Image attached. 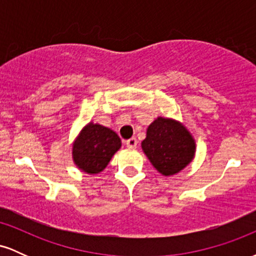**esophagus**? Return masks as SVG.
Listing matches in <instances>:
<instances>
[{
  "instance_id": "esophagus-1",
  "label": "esophagus",
  "mask_w": 256,
  "mask_h": 256,
  "mask_svg": "<svg viewBox=\"0 0 256 256\" xmlns=\"http://www.w3.org/2000/svg\"><path fill=\"white\" fill-rule=\"evenodd\" d=\"M126 146H128V148H131V149L136 148V146H137V140H136V138L132 137V138H130V140H126Z\"/></svg>"
}]
</instances>
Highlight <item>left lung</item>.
Wrapping results in <instances>:
<instances>
[{
  "mask_svg": "<svg viewBox=\"0 0 256 256\" xmlns=\"http://www.w3.org/2000/svg\"><path fill=\"white\" fill-rule=\"evenodd\" d=\"M142 149L161 174L173 176L192 162L196 144L183 124L158 116L148 126Z\"/></svg>",
  "mask_w": 256,
  "mask_h": 256,
  "instance_id": "left-lung-1",
  "label": "left lung"
}]
</instances>
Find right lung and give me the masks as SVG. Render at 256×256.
I'll return each mask as SVG.
<instances>
[{
  "label": "right lung",
  "instance_id": "right-lung-1",
  "mask_svg": "<svg viewBox=\"0 0 256 256\" xmlns=\"http://www.w3.org/2000/svg\"><path fill=\"white\" fill-rule=\"evenodd\" d=\"M120 146L122 140L113 130L89 122L73 143V161L83 172L96 174L107 167Z\"/></svg>",
  "mask_w": 256,
  "mask_h": 256
}]
</instances>
